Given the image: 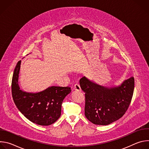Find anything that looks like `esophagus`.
Listing matches in <instances>:
<instances>
[{"label": "esophagus", "instance_id": "obj_1", "mask_svg": "<svg viewBox=\"0 0 149 149\" xmlns=\"http://www.w3.org/2000/svg\"><path fill=\"white\" fill-rule=\"evenodd\" d=\"M74 90H75V91H81L80 86H79V84H76L75 85L74 87Z\"/></svg>", "mask_w": 149, "mask_h": 149}]
</instances>
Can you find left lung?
I'll return each instance as SVG.
<instances>
[{
  "label": "left lung",
  "instance_id": "obj_1",
  "mask_svg": "<svg viewBox=\"0 0 149 149\" xmlns=\"http://www.w3.org/2000/svg\"><path fill=\"white\" fill-rule=\"evenodd\" d=\"M85 93V116L94 124L105 125L123 116L131 102L134 78L131 77L119 86L105 87L84 77L79 80Z\"/></svg>",
  "mask_w": 149,
  "mask_h": 149
}]
</instances>
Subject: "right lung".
I'll return each instance as SVG.
<instances>
[{
  "label": "right lung",
  "mask_w": 149,
  "mask_h": 149,
  "mask_svg": "<svg viewBox=\"0 0 149 149\" xmlns=\"http://www.w3.org/2000/svg\"><path fill=\"white\" fill-rule=\"evenodd\" d=\"M21 61L15 68L12 81V94L14 102L24 116L31 122L40 125H49L61 116V105L71 88L52 86L36 93L20 90L18 85Z\"/></svg>",
  "instance_id": "right-lung-1"
}]
</instances>
